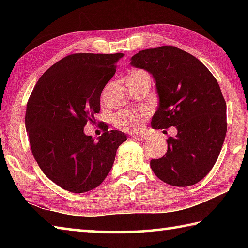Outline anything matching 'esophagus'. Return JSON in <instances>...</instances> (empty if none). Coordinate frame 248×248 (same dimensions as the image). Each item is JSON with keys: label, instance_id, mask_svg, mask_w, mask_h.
<instances>
[{"label": "esophagus", "instance_id": "34e87169", "mask_svg": "<svg viewBox=\"0 0 248 248\" xmlns=\"http://www.w3.org/2000/svg\"><path fill=\"white\" fill-rule=\"evenodd\" d=\"M131 137L133 138V139H136L138 141H141L143 142L146 140V136H144V134H131Z\"/></svg>", "mask_w": 248, "mask_h": 248}]
</instances>
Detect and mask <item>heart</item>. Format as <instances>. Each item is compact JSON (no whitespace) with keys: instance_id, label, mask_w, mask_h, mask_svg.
Instances as JSON below:
<instances>
[{"instance_id":"obj_1","label":"heart","mask_w":248,"mask_h":248,"mask_svg":"<svg viewBox=\"0 0 248 248\" xmlns=\"http://www.w3.org/2000/svg\"><path fill=\"white\" fill-rule=\"evenodd\" d=\"M146 72L142 70L132 71L128 77L129 78H133L139 77L141 74H145ZM149 112L145 109H137V110H124L120 111L114 117V125L124 132H137L143 127L145 120L148 119Z\"/></svg>"}]
</instances>
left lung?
I'll return each mask as SVG.
<instances>
[{"label":"left lung","instance_id":"1","mask_svg":"<svg viewBox=\"0 0 248 248\" xmlns=\"http://www.w3.org/2000/svg\"><path fill=\"white\" fill-rule=\"evenodd\" d=\"M131 65L146 70L156 82L159 106L152 128L178 131L167 138L164 156L151 159V169L171 186L200 182L216 164L228 128L219 83L202 62L174 46L142 50Z\"/></svg>","mask_w":248,"mask_h":248}]
</instances>
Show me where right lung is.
Listing matches in <instances>:
<instances>
[{"mask_svg": "<svg viewBox=\"0 0 248 248\" xmlns=\"http://www.w3.org/2000/svg\"><path fill=\"white\" fill-rule=\"evenodd\" d=\"M124 53H73L46 71L27 102L25 124L40 170L63 189H94L110 171L118 146L127 140L117 130L95 141L84 134L100 110V94Z\"/></svg>", "mask_w": 248, "mask_h": 248, "instance_id": "add662e5", "label": "right lung"}]
</instances>
